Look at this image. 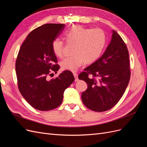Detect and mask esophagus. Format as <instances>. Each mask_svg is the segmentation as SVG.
<instances>
[{
	"mask_svg": "<svg viewBox=\"0 0 147 147\" xmlns=\"http://www.w3.org/2000/svg\"><path fill=\"white\" fill-rule=\"evenodd\" d=\"M74 76L75 77V82H78V74L77 73H74Z\"/></svg>",
	"mask_w": 147,
	"mask_h": 147,
	"instance_id": "esophagus-1",
	"label": "esophagus"
}]
</instances>
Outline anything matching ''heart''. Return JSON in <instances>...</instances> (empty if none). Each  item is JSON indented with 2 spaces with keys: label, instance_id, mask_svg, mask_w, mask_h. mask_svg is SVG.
I'll return each instance as SVG.
<instances>
[{
  "label": "heart",
  "instance_id": "b5f03b06",
  "mask_svg": "<svg viewBox=\"0 0 147 147\" xmlns=\"http://www.w3.org/2000/svg\"><path fill=\"white\" fill-rule=\"evenodd\" d=\"M64 36L67 44H74L72 56L67 57L60 63L64 70L75 72L85 62L96 61L103 53L106 45V35L100 28L90 29L80 25H74L65 31ZM64 43L55 38L51 44L54 55L61 57L63 55Z\"/></svg>",
  "mask_w": 147,
  "mask_h": 147
}]
</instances>
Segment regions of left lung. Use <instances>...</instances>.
Returning a JSON list of instances; mask_svg holds the SVG:
<instances>
[{
    "label": "left lung",
    "mask_w": 147,
    "mask_h": 147,
    "mask_svg": "<svg viewBox=\"0 0 147 147\" xmlns=\"http://www.w3.org/2000/svg\"><path fill=\"white\" fill-rule=\"evenodd\" d=\"M130 77L127 48L120 35L113 30L112 40L103 55L78 75L79 79L88 84L82 94L83 103L95 112L111 109L124 94Z\"/></svg>",
    "instance_id": "8db88e82"
}]
</instances>
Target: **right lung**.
Segmentation results:
<instances>
[{"label": "right lung", "instance_id": "add662e5", "mask_svg": "<svg viewBox=\"0 0 147 147\" xmlns=\"http://www.w3.org/2000/svg\"><path fill=\"white\" fill-rule=\"evenodd\" d=\"M64 24H45L28 34L22 44L15 64L18 86L21 95L34 109L48 111L59 107L65 89L74 81L72 72L49 76L59 69L51 48L53 41L63 32Z\"/></svg>", "mask_w": 147, "mask_h": 147}]
</instances>
